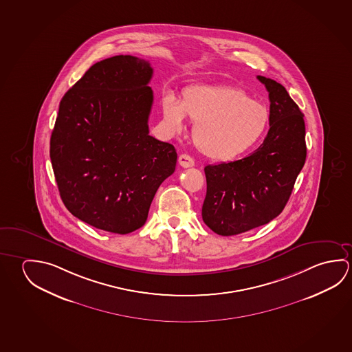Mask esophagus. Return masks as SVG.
<instances>
[{"instance_id":"esophagus-1","label":"esophagus","mask_w":352,"mask_h":352,"mask_svg":"<svg viewBox=\"0 0 352 352\" xmlns=\"http://www.w3.org/2000/svg\"><path fill=\"white\" fill-rule=\"evenodd\" d=\"M179 164L183 168L194 167L195 161L189 155H180L178 158Z\"/></svg>"}]
</instances>
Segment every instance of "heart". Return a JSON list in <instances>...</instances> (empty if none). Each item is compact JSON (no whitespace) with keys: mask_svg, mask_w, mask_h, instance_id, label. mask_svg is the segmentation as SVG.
Returning a JSON list of instances; mask_svg holds the SVG:
<instances>
[{"mask_svg":"<svg viewBox=\"0 0 352 352\" xmlns=\"http://www.w3.org/2000/svg\"><path fill=\"white\" fill-rule=\"evenodd\" d=\"M162 111L172 133L182 131L185 116L189 118L195 124L196 147L216 161H231L250 150L269 122L265 105L230 86L189 87L180 102L167 94L162 99Z\"/></svg>","mask_w":352,"mask_h":352,"instance_id":"1","label":"heart"}]
</instances>
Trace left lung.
<instances>
[{"mask_svg":"<svg viewBox=\"0 0 352 352\" xmlns=\"http://www.w3.org/2000/svg\"><path fill=\"white\" fill-rule=\"evenodd\" d=\"M270 99V129L248 157L205 167L202 219L219 236H236L269 223L283 212L305 166L303 113L286 88L258 76Z\"/></svg>","mask_w":352,"mask_h":352,"instance_id":"obj_1","label":"left lung"}]
</instances>
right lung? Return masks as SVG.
<instances>
[{
    "mask_svg": "<svg viewBox=\"0 0 352 352\" xmlns=\"http://www.w3.org/2000/svg\"><path fill=\"white\" fill-rule=\"evenodd\" d=\"M152 75L144 58H105L60 102L50 139L60 196L69 212L98 230H139L160 185L175 170L173 144L148 133Z\"/></svg>",
    "mask_w": 352,
    "mask_h": 352,
    "instance_id": "1",
    "label": "right lung"
}]
</instances>
